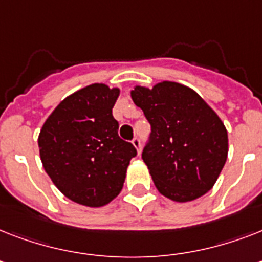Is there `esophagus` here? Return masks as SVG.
<instances>
[{"label":"esophagus","instance_id":"obj_1","mask_svg":"<svg viewBox=\"0 0 262 262\" xmlns=\"http://www.w3.org/2000/svg\"><path fill=\"white\" fill-rule=\"evenodd\" d=\"M132 144H133V145H135V148L136 149H137V152H141V140H140V137H137V136H136L135 139L132 140Z\"/></svg>","mask_w":262,"mask_h":262}]
</instances>
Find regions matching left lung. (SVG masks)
I'll list each match as a JSON object with an SVG mask.
<instances>
[{
    "label": "left lung",
    "mask_w": 262,
    "mask_h": 262,
    "mask_svg": "<svg viewBox=\"0 0 262 262\" xmlns=\"http://www.w3.org/2000/svg\"><path fill=\"white\" fill-rule=\"evenodd\" d=\"M132 99L151 125L141 156L158 190L178 203L211 190L228 152L227 130L215 111L197 92L172 81L136 87Z\"/></svg>",
    "instance_id": "1"
}]
</instances>
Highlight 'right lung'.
I'll return each mask as SVG.
<instances>
[{"instance_id":"add662e5","label":"right lung","mask_w":262,"mask_h":262,"mask_svg":"<svg viewBox=\"0 0 262 262\" xmlns=\"http://www.w3.org/2000/svg\"><path fill=\"white\" fill-rule=\"evenodd\" d=\"M118 88L92 84L63 99L39 135L43 167L68 199L103 207L119 194L126 168L137 155L118 136L113 107Z\"/></svg>"}]
</instances>
